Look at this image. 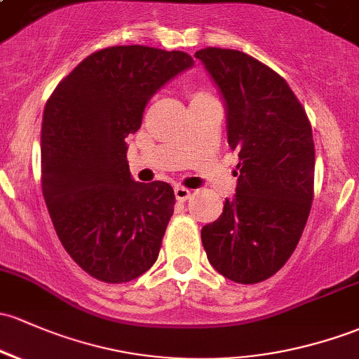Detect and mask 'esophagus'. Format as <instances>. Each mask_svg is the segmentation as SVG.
I'll list each match as a JSON object with an SVG mask.
<instances>
[{
	"instance_id": "esophagus-1",
	"label": "esophagus",
	"mask_w": 359,
	"mask_h": 359,
	"mask_svg": "<svg viewBox=\"0 0 359 359\" xmlns=\"http://www.w3.org/2000/svg\"><path fill=\"white\" fill-rule=\"evenodd\" d=\"M191 191L188 190V188H183V187H176L175 188V196L178 202H187L188 198H190Z\"/></svg>"
}]
</instances>
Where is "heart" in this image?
<instances>
[{
  "label": "heart",
  "mask_w": 359,
  "mask_h": 359,
  "mask_svg": "<svg viewBox=\"0 0 359 359\" xmlns=\"http://www.w3.org/2000/svg\"><path fill=\"white\" fill-rule=\"evenodd\" d=\"M203 97H210V95L205 94V92H194V95H191V101H194V99H203Z\"/></svg>",
  "instance_id": "obj_1"
}]
</instances>
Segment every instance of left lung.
Listing matches in <instances>:
<instances>
[{
  "instance_id": "obj_1",
  "label": "left lung",
  "mask_w": 359,
  "mask_h": 359,
  "mask_svg": "<svg viewBox=\"0 0 359 359\" xmlns=\"http://www.w3.org/2000/svg\"><path fill=\"white\" fill-rule=\"evenodd\" d=\"M226 109L236 150V194L202 227L210 265L240 284L273 276L294 252L313 200L315 145L303 106L286 80L234 49L195 53Z\"/></svg>"
}]
</instances>
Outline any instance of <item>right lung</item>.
I'll return each instance as SVG.
<instances>
[{
  "mask_svg": "<svg viewBox=\"0 0 359 359\" xmlns=\"http://www.w3.org/2000/svg\"><path fill=\"white\" fill-rule=\"evenodd\" d=\"M194 65L183 51L114 46L87 56L46 104L42 195L68 255L102 283L137 279L159 257L175 191L133 180L125 138L154 94Z\"/></svg>",
  "mask_w": 359,
  "mask_h": 359,
  "instance_id": "1",
  "label": "right lung"
}]
</instances>
